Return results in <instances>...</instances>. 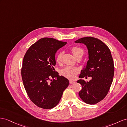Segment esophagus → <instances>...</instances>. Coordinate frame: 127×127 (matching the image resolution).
<instances>
[{
	"label": "esophagus",
	"instance_id": "34e87169",
	"mask_svg": "<svg viewBox=\"0 0 127 127\" xmlns=\"http://www.w3.org/2000/svg\"><path fill=\"white\" fill-rule=\"evenodd\" d=\"M69 83H70V84H74V81H73V80H70V81H69Z\"/></svg>",
	"mask_w": 127,
	"mask_h": 127
}]
</instances>
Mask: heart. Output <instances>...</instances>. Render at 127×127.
<instances>
[{
  "mask_svg": "<svg viewBox=\"0 0 127 127\" xmlns=\"http://www.w3.org/2000/svg\"><path fill=\"white\" fill-rule=\"evenodd\" d=\"M71 50L73 56L76 58L78 57L83 56L84 55V50L79 47H73L71 48ZM63 53L60 52L56 56V62L58 63H60L62 60ZM79 72V70L78 68L73 66H66L61 71V73L64 77L67 78L69 79H74L77 74Z\"/></svg>",
  "mask_w": 127,
  "mask_h": 127,
  "instance_id": "heart-1",
  "label": "heart"
}]
</instances>
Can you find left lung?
<instances>
[{"label": "left lung", "mask_w": 127, "mask_h": 127, "mask_svg": "<svg viewBox=\"0 0 127 127\" xmlns=\"http://www.w3.org/2000/svg\"><path fill=\"white\" fill-rule=\"evenodd\" d=\"M86 45L89 60L79 77H91L89 82L79 79L82 85L79 95L84 102L94 105L107 95L112 85L114 74V65L109 48L101 40L93 37H83L75 41Z\"/></svg>", "instance_id": "obj_1"}]
</instances>
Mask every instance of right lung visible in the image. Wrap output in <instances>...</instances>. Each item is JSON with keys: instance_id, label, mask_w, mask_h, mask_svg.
<instances>
[{"instance_id": "obj_1", "label": "right lung", "mask_w": 127, "mask_h": 127, "mask_svg": "<svg viewBox=\"0 0 127 127\" xmlns=\"http://www.w3.org/2000/svg\"><path fill=\"white\" fill-rule=\"evenodd\" d=\"M66 44L55 38H42L32 45L24 56L21 68L24 86L31 100L41 108L56 106L69 86L68 79L54 67L55 54Z\"/></svg>"}]
</instances>
